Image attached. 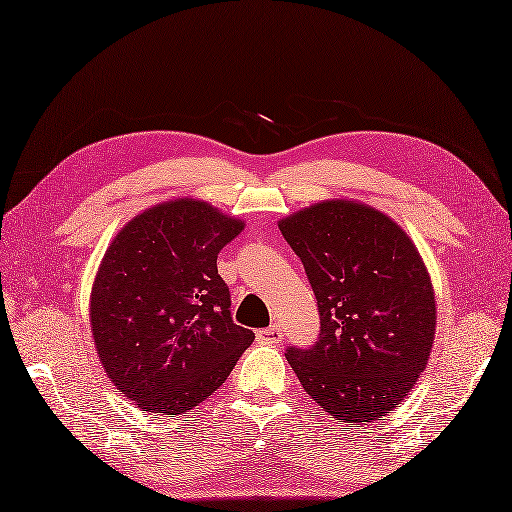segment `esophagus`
<instances>
[{
    "instance_id": "obj_1",
    "label": "esophagus",
    "mask_w": 512,
    "mask_h": 512,
    "mask_svg": "<svg viewBox=\"0 0 512 512\" xmlns=\"http://www.w3.org/2000/svg\"><path fill=\"white\" fill-rule=\"evenodd\" d=\"M257 339L264 344H281L283 342V331L279 326H268V329L257 331Z\"/></svg>"
}]
</instances>
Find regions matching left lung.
I'll return each instance as SVG.
<instances>
[{"instance_id":"left-lung-1","label":"left lung","mask_w":512,"mask_h":512,"mask_svg":"<svg viewBox=\"0 0 512 512\" xmlns=\"http://www.w3.org/2000/svg\"><path fill=\"white\" fill-rule=\"evenodd\" d=\"M318 298L320 337L287 348L300 385L346 424L374 422L415 387L435 342L437 300L406 231L359 201L313 203L279 220Z\"/></svg>"}]
</instances>
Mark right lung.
I'll list each match as a JSON object with an SVG mask.
<instances>
[{"label":"right lung","mask_w":512,"mask_h":512,"mask_svg":"<svg viewBox=\"0 0 512 512\" xmlns=\"http://www.w3.org/2000/svg\"><path fill=\"white\" fill-rule=\"evenodd\" d=\"M244 220L199 199L144 209L114 235L90 292V331L116 389L149 413L181 415L227 381L255 333L231 318L218 274Z\"/></svg>","instance_id":"obj_1"}]
</instances>
